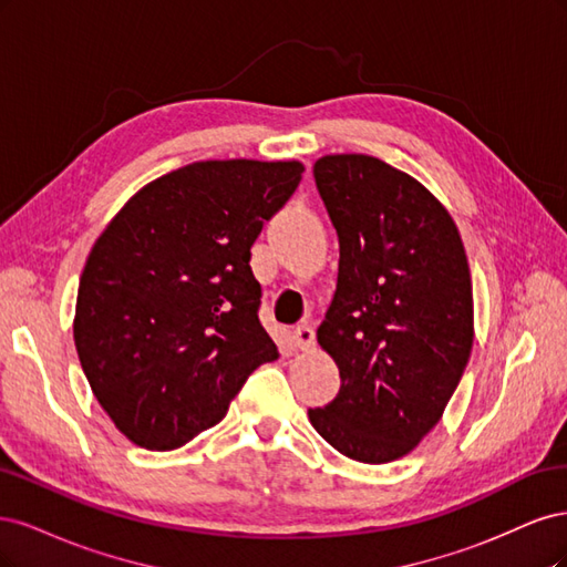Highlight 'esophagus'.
Here are the masks:
<instances>
[{
	"label": "esophagus",
	"mask_w": 567,
	"mask_h": 567,
	"mask_svg": "<svg viewBox=\"0 0 567 567\" xmlns=\"http://www.w3.org/2000/svg\"><path fill=\"white\" fill-rule=\"evenodd\" d=\"M291 339H295L297 349L308 351V349H313V346H316V330L310 324H299L297 330L291 332Z\"/></svg>",
	"instance_id": "1"
}]
</instances>
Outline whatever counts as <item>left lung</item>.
I'll list each match as a JSON object with an SVG mask.
<instances>
[{
  "label": "left lung",
  "mask_w": 567,
  "mask_h": 567,
  "mask_svg": "<svg viewBox=\"0 0 567 567\" xmlns=\"http://www.w3.org/2000/svg\"><path fill=\"white\" fill-rule=\"evenodd\" d=\"M313 176L339 235L337 291L318 343L341 389L308 419L341 454L386 464L441 422L468 362L464 243L450 212L383 159L324 155Z\"/></svg>",
  "instance_id": "left-lung-1"
}]
</instances>
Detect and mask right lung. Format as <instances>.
<instances>
[{
  "mask_svg": "<svg viewBox=\"0 0 567 567\" xmlns=\"http://www.w3.org/2000/svg\"><path fill=\"white\" fill-rule=\"evenodd\" d=\"M301 174L297 159L186 164L143 186L91 247L72 334L91 391L132 443L186 445L278 360L249 249Z\"/></svg>",
  "mask_w": 567,
  "mask_h": 567,
  "instance_id": "1",
  "label": "right lung"
}]
</instances>
